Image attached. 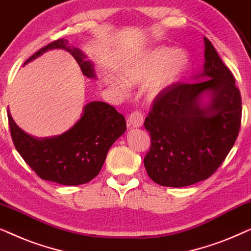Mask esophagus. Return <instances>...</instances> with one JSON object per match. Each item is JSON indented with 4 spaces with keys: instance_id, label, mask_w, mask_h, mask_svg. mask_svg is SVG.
<instances>
[{
    "instance_id": "esophagus-1",
    "label": "esophagus",
    "mask_w": 251,
    "mask_h": 251,
    "mask_svg": "<svg viewBox=\"0 0 251 251\" xmlns=\"http://www.w3.org/2000/svg\"><path fill=\"white\" fill-rule=\"evenodd\" d=\"M128 123L130 126H135V128H139V126H142L143 123H144L143 113L139 112V111L132 112L128 118Z\"/></svg>"
}]
</instances>
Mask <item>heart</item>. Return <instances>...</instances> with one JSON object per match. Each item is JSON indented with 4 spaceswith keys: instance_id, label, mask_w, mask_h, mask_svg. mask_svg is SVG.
<instances>
[{
    "instance_id": "1",
    "label": "heart",
    "mask_w": 251,
    "mask_h": 251,
    "mask_svg": "<svg viewBox=\"0 0 251 251\" xmlns=\"http://www.w3.org/2000/svg\"><path fill=\"white\" fill-rule=\"evenodd\" d=\"M188 66V58L181 50L156 47L126 61L121 68L122 78L128 84L147 82L150 95L157 96L179 80ZM113 85L125 90L121 81L113 80Z\"/></svg>"
}]
</instances>
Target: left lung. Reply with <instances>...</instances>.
I'll return each instance as SVG.
<instances>
[{
  "mask_svg": "<svg viewBox=\"0 0 251 251\" xmlns=\"http://www.w3.org/2000/svg\"><path fill=\"white\" fill-rule=\"evenodd\" d=\"M203 81L174 83L154 99L146 116L151 147L144 166L151 179L169 187H183L215 174L238 138L242 101L231 71L204 37ZM205 91L207 108L200 106Z\"/></svg>",
  "mask_w": 251,
  "mask_h": 251,
  "instance_id": "8db88e82",
  "label": "left lung"
}]
</instances>
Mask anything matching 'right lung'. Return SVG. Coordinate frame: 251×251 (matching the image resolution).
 Segmentation results:
<instances>
[{
  "label": "right lung",
  "instance_id": "obj_1",
  "mask_svg": "<svg viewBox=\"0 0 251 251\" xmlns=\"http://www.w3.org/2000/svg\"><path fill=\"white\" fill-rule=\"evenodd\" d=\"M52 49L66 50L77 61L83 75L95 76L92 64L65 39L41 48L25 64ZM8 121L16 150L34 173L44 180L70 186L85 184L97 176L109 147L126 129L125 116L102 101L89 102L74 126L52 138L36 139L27 135L13 121L9 109Z\"/></svg>",
  "mask_w": 251,
  "mask_h": 251
}]
</instances>
